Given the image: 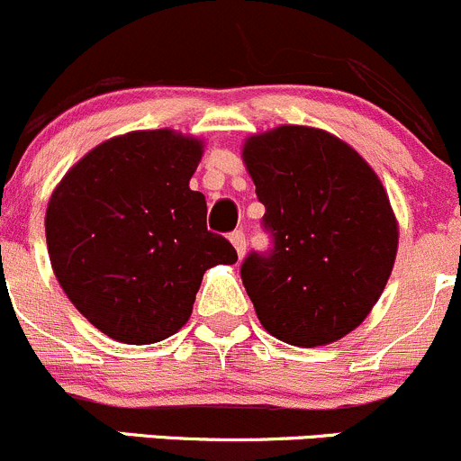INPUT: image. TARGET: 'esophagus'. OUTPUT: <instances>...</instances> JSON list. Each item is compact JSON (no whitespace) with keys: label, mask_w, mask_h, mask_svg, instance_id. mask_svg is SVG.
Listing matches in <instances>:
<instances>
[{"label":"esophagus","mask_w":461,"mask_h":461,"mask_svg":"<svg viewBox=\"0 0 461 461\" xmlns=\"http://www.w3.org/2000/svg\"><path fill=\"white\" fill-rule=\"evenodd\" d=\"M230 244L235 246V250H237V255H240V258H244L246 255V235L241 230H235L230 235Z\"/></svg>","instance_id":"34e87169"}]
</instances>
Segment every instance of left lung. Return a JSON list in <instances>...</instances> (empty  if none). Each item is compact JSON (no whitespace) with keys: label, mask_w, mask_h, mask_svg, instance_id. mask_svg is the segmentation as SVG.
Wrapping results in <instances>:
<instances>
[{"label":"left lung","mask_w":461,"mask_h":461,"mask_svg":"<svg viewBox=\"0 0 461 461\" xmlns=\"http://www.w3.org/2000/svg\"><path fill=\"white\" fill-rule=\"evenodd\" d=\"M241 158L273 235L271 253L241 264L259 322L295 348L336 343L366 321L394 267L399 224L379 175L307 125L249 136Z\"/></svg>","instance_id":"left-lung-1"}]
</instances>
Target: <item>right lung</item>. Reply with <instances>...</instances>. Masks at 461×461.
Segmentation results:
<instances>
[{"label":"right lung","instance_id":"add662e5","mask_svg":"<svg viewBox=\"0 0 461 461\" xmlns=\"http://www.w3.org/2000/svg\"><path fill=\"white\" fill-rule=\"evenodd\" d=\"M203 140L139 130L103 140L62 176L47 206V246L67 298L127 345L166 340L188 322L203 273L235 264L190 190Z\"/></svg>","mask_w":461,"mask_h":461}]
</instances>
